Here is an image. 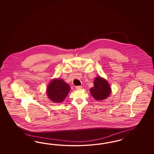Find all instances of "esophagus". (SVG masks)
Here are the masks:
<instances>
[{"label": "esophagus", "mask_w": 154, "mask_h": 154, "mask_svg": "<svg viewBox=\"0 0 154 154\" xmlns=\"http://www.w3.org/2000/svg\"><path fill=\"white\" fill-rule=\"evenodd\" d=\"M82 88V87L81 86H75V89H77V90H81Z\"/></svg>", "instance_id": "1"}]
</instances>
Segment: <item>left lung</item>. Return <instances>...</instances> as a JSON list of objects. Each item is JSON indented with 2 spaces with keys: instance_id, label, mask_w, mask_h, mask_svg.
Segmentation results:
<instances>
[{
  "instance_id": "8db88e82",
  "label": "left lung",
  "mask_w": 154,
  "mask_h": 154,
  "mask_svg": "<svg viewBox=\"0 0 154 154\" xmlns=\"http://www.w3.org/2000/svg\"><path fill=\"white\" fill-rule=\"evenodd\" d=\"M111 89L106 79L100 77L95 78L94 86L90 89V93L97 100H102L107 98L111 94Z\"/></svg>"
}]
</instances>
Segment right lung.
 I'll return each mask as SVG.
<instances>
[{"label":"right lung","instance_id":"obj_1","mask_svg":"<svg viewBox=\"0 0 154 154\" xmlns=\"http://www.w3.org/2000/svg\"><path fill=\"white\" fill-rule=\"evenodd\" d=\"M70 91V86L63 79H54L47 87V94L51 101L62 102Z\"/></svg>","mask_w":154,"mask_h":154}]
</instances>
